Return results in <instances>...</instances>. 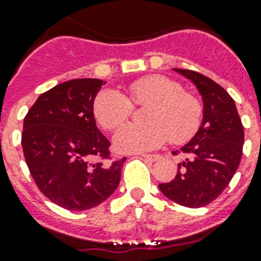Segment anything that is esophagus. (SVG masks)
I'll list each match as a JSON object with an SVG mask.
<instances>
[{"instance_id": "34e87169", "label": "esophagus", "mask_w": 261, "mask_h": 261, "mask_svg": "<svg viewBox=\"0 0 261 261\" xmlns=\"http://www.w3.org/2000/svg\"><path fill=\"white\" fill-rule=\"evenodd\" d=\"M143 159L149 160V161H157V160L161 159V155L160 154H142Z\"/></svg>"}]
</instances>
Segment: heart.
<instances>
[{"label":"heart","instance_id":"heart-1","mask_svg":"<svg viewBox=\"0 0 261 261\" xmlns=\"http://www.w3.org/2000/svg\"><path fill=\"white\" fill-rule=\"evenodd\" d=\"M131 102L149 107L145 124H124L114 135V146L120 153H143L161 146L168 139L184 143L200 128L203 106L199 98L184 93L180 84L164 75H147L128 87ZM118 90L104 89L96 96L93 115L106 130H115L130 118L133 105Z\"/></svg>","mask_w":261,"mask_h":261}]
</instances>
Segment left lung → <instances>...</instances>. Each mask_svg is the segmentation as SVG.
I'll return each mask as SVG.
<instances>
[{
  "label": "left lung",
  "instance_id": "left-lung-1",
  "mask_svg": "<svg viewBox=\"0 0 261 261\" xmlns=\"http://www.w3.org/2000/svg\"><path fill=\"white\" fill-rule=\"evenodd\" d=\"M196 85L203 98V120L190 142L174 155L184 161L169 182L159 184L168 199L186 207H203L222 194L241 161L244 127L234 100L221 85L198 71L174 69Z\"/></svg>",
  "mask_w": 261,
  "mask_h": 261
}]
</instances>
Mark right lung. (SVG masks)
Listing matches in <instances>:
<instances>
[{
	"instance_id": "1",
	"label": "right lung",
	"mask_w": 261,
	"mask_h": 261,
	"mask_svg": "<svg viewBox=\"0 0 261 261\" xmlns=\"http://www.w3.org/2000/svg\"><path fill=\"white\" fill-rule=\"evenodd\" d=\"M101 85L97 79L59 84L40 94L24 118L21 146L31 176L46 198L66 210L98 206L120 181L126 157L110 163L111 143L94 120Z\"/></svg>"
}]
</instances>
